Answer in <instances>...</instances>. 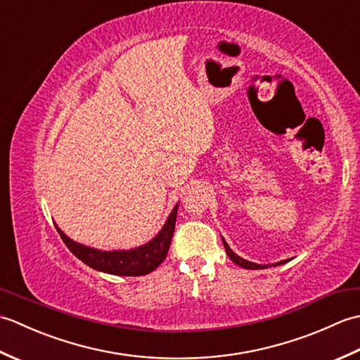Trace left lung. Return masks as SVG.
Instances as JSON below:
<instances>
[{
	"mask_svg": "<svg viewBox=\"0 0 360 360\" xmlns=\"http://www.w3.org/2000/svg\"><path fill=\"white\" fill-rule=\"evenodd\" d=\"M223 244H224V249H226V252H227L229 258H231L235 264H238V266L244 267V269H266V267H269V266H280V264H285V263H288V262H289V259H283V262L274 263V264H257V263L248 262V259H244V258H241V257L236 255L235 252H233L231 248H229V244L226 243V240H224V238H223Z\"/></svg>",
	"mask_w": 360,
	"mask_h": 360,
	"instance_id": "left-lung-1",
	"label": "left lung"
}]
</instances>
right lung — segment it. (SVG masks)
Returning a JSON list of instances; mask_svg holds the SVG:
<instances>
[{
  "label": "right lung",
  "instance_id": "1",
  "mask_svg": "<svg viewBox=\"0 0 360 360\" xmlns=\"http://www.w3.org/2000/svg\"><path fill=\"white\" fill-rule=\"evenodd\" d=\"M176 215H178V204L174 205L164 227L155 238L129 250H98L83 246L80 243L72 241L70 236H66L57 226L56 227L66 248L93 269L112 275H124V277H139V275H147L155 271L165 259L174 232Z\"/></svg>",
  "mask_w": 360,
  "mask_h": 360
}]
</instances>
